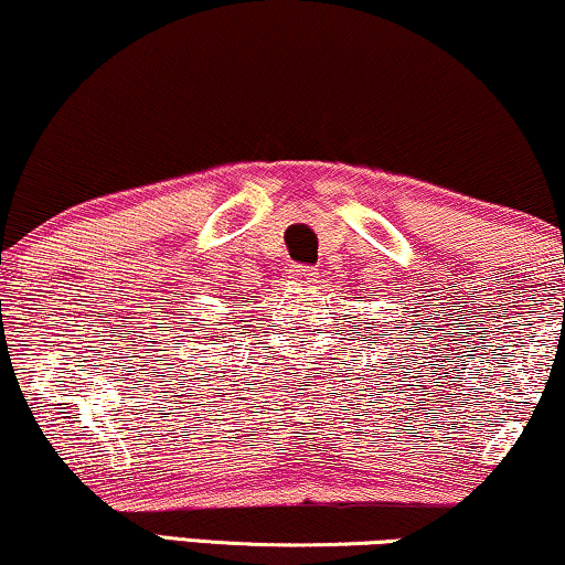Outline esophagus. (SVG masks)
I'll return each mask as SVG.
<instances>
[{"label":"esophagus","instance_id":"obj_1","mask_svg":"<svg viewBox=\"0 0 565 565\" xmlns=\"http://www.w3.org/2000/svg\"><path fill=\"white\" fill-rule=\"evenodd\" d=\"M317 268L315 266H305V264H299V266H294L291 268V279H297V281H305V284H312V281H317Z\"/></svg>","mask_w":565,"mask_h":565}]
</instances>
